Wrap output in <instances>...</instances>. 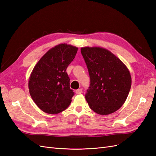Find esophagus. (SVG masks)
<instances>
[{
	"label": "esophagus",
	"instance_id": "obj_1",
	"mask_svg": "<svg viewBox=\"0 0 156 156\" xmlns=\"http://www.w3.org/2000/svg\"><path fill=\"white\" fill-rule=\"evenodd\" d=\"M75 93H76L77 94H81L82 93V89L79 88V89L75 91Z\"/></svg>",
	"mask_w": 156,
	"mask_h": 156
}]
</instances>
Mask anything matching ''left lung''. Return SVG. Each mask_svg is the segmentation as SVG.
Here are the masks:
<instances>
[{
	"mask_svg": "<svg viewBox=\"0 0 156 156\" xmlns=\"http://www.w3.org/2000/svg\"><path fill=\"white\" fill-rule=\"evenodd\" d=\"M81 51L90 79L85 94L90 108L101 115L119 110L126 101L131 88L129 69L106 49L84 47Z\"/></svg>",
	"mask_w": 156,
	"mask_h": 156,
	"instance_id": "left-lung-1",
	"label": "left lung"
}]
</instances>
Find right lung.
Masks as SVG:
<instances>
[{
	"instance_id": "obj_1",
	"label": "right lung",
	"mask_w": 156,
	"mask_h": 156,
	"mask_svg": "<svg viewBox=\"0 0 156 156\" xmlns=\"http://www.w3.org/2000/svg\"><path fill=\"white\" fill-rule=\"evenodd\" d=\"M76 47L60 44L42 56L32 71L29 81L30 95L41 111L58 114L67 108L74 95L66 73L77 54Z\"/></svg>"
}]
</instances>
